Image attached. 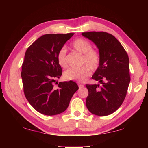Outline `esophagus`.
Returning <instances> with one entry per match:
<instances>
[{
	"label": "esophagus",
	"instance_id": "obj_1",
	"mask_svg": "<svg viewBox=\"0 0 148 148\" xmlns=\"http://www.w3.org/2000/svg\"><path fill=\"white\" fill-rule=\"evenodd\" d=\"M78 86H79V88L81 89V88H83V87H84V85H82L81 84H78Z\"/></svg>",
	"mask_w": 148,
	"mask_h": 148
}]
</instances>
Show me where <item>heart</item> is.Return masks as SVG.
<instances>
[{"label": "heart", "mask_w": 148, "mask_h": 148, "mask_svg": "<svg viewBox=\"0 0 148 148\" xmlns=\"http://www.w3.org/2000/svg\"><path fill=\"white\" fill-rule=\"evenodd\" d=\"M72 48L80 54L83 55L82 62L86 66H84L79 69L71 68L64 72V78L70 81H76L82 82L86 80L90 74V70L95 71L98 68L100 64L99 53L92 49L91 44L87 40L84 38H77L71 44ZM57 62L59 66L62 68L66 66V49L61 48L59 50L57 56Z\"/></svg>", "instance_id": "obj_1"}]
</instances>
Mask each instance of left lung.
Segmentation results:
<instances>
[{
  "instance_id": "8db88e82",
  "label": "left lung",
  "mask_w": 148,
  "mask_h": 148,
  "mask_svg": "<svg viewBox=\"0 0 148 148\" xmlns=\"http://www.w3.org/2000/svg\"><path fill=\"white\" fill-rule=\"evenodd\" d=\"M99 49L100 64L92 78L101 85L86 84V106L91 113L110 115L121 106L131 81L128 55L113 35L105 32H82Z\"/></svg>"
}]
</instances>
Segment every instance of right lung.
I'll list each match as a JSON object with an SVG mask.
<instances>
[{
  "mask_svg": "<svg viewBox=\"0 0 148 148\" xmlns=\"http://www.w3.org/2000/svg\"><path fill=\"white\" fill-rule=\"evenodd\" d=\"M73 35H42L25 52L21 73L24 93L30 104L44 115L54 116L64 112L79 88L73 81L59 82L57 88L53 85L62 75L57 53Z\"/></svg>",
  "mask_w": 148,
  "mask_h": 148,
  "instance_id": "add662e5",
  "label": "right lung"
}]
</instances>
